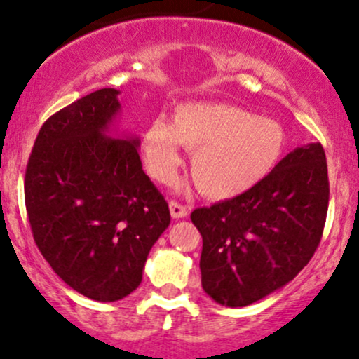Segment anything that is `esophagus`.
Wrapping results in <instances>:
<instances>
[{
    "label": "esophagus",
    "instance_id": "34e87169",
    "mask_svg": "<svg viewBox=\"0 0 359 359\" xmlns=\"http://www.w3.org/2000/svg\"><path fill=\"white\" fill-rule=\"evenodd\" d=\"M170 215H172L173 218H186L187 217V208L184 205H180V203L177 201H170Z\"/></svg>",
    "mask_w": 359,
    "mask_h": 359
}]
</instances>
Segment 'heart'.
I'll use <instances>...</instances> for the list:
<instances>
[{
	"label": "heart",
	"mask_w": 359,
	"mask_h": 359,
	"mask_svg": "<svg viewBox=\"0 0 359 359\" xmlns=\"http://www.w3.org/2000/svg\"><path fill=\"white\" fill-rule=\"evenodd\" d=\"M180 146L191 149L196 187L211 199L244 194L273 172L287 148L284 127L271 118L225 103H184L172 123L156 118L142 135L146 163L167 180L180 163Z\"/></svg>",
	"instance_id": "obj_1"
}]
</instances>
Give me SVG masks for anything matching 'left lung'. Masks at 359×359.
Segmentation results:
<instances>
[{"label": "left lung", "instance_id": "1", "mask_svg": "<svg viewBox=\"0 0 359 359\" xmlns=\"http://www.w3.org/2000/svg\"><path fill=\"white\" fill-rule=\"evenodd\" d=\"M329 208L320 142L278 161L258 186L192 211L203 237L201 285L222 306L241 308L289 284L315 255Z\"/></svg>", "mask_w": 359, "mask_h": 359}]
</instances>
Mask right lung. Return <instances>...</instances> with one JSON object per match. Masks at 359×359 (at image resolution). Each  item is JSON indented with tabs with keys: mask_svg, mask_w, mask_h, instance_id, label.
I'll return each mask as SVG.
<instances>
[{
	"mask_svg": "<svg viewBox=\"0 0 359 359\" xmlns=\"http://www.w3.org/2000/svg\"><path fill=\"white\" fill-rule=\"evenodd\" d=\"M120 90H94L50 116L25 170L34 241L55 273L89 299L111 303L142 280L170 225L161 192L142 170L139 141L116 129Z\"/></svg>",
	"mask_w": 359,
	"mask_h": 359,
	"instance_id": "obj_1",
	"label": "right lung"
}]
</instances>
